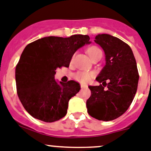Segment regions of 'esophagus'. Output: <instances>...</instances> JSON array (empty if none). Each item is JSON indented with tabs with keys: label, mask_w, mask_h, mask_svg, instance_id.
<instances>
[{
	"label": "esophagus",
	"mask_w": 151,
	"mask_h": 151,
	"mask_svg": "<svg viewBox=\"0 0 151 151\" xmlns=\"http://www.w3.org/2000/svg\"><path fill=\"white\" fill-rule=\"evenodd\" d=\"M81 88H86L88 86L87 85H86V84H83V83H81Z\"/></svg>",
	"instance_id": "1"
}]
</instances>
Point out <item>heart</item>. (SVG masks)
<instances>
[{
  "instance_id": "1",
  "label": "heart",
  "mask_w": 151,
  "mask_h": 151,
  "mask_svg": "<svg viewBox=\"0 0 151 151\" xmlns=\"http://www.w3.org/2000/svg\"><path fill=\"white\" fill-rule=\"evenodd\" d=\"M101 50H99L98 47H90L86 50V52L89 55V56L92 57L96 53V52H99ZM92 77V73L90 71H85V70H80V71H77V73L74 74V77L76 81H79V82L81 83H86L89 81L91 79V77Z\"/></svg>"
}]
</instances>
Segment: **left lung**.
I'll return each mask as SVG.
<instances>
[{"instance_id":"1","label":"left lung","mask_w":151,"mask_h":151,"mask_svg":"<svg viewBox=\"0 0 151 151\" xmlns=\"http://www.w3.org/2000/svg\"><path fill=\"white\" fill-rule=\"evenodd\" d=\"M95 42L104 50L106 62L96 78L101 84L89 86L87 112L99 120L111 121L123 115L132 104L139 75L128 44L108 34L96 35Z\"/></svg>"}]
</instances>
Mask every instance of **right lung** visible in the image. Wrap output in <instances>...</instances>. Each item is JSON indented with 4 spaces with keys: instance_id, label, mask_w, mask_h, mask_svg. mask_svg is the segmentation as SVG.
Returning <instances> with one entry per match:
<instances>
[{
    "instance_id": "obj_1",
    "label": "right lung",
    "mask_w": 151,
    "mask_h": 151,
    "mask_svg": "<svg viewBox=\"0 0 151 151\" xmlns=\"http://www.w3.org/2000/svg\"><path fill=\"white\" fill-rule=\"evenodd\" d=\"M89 39L82 35L45 37L25 47L16 67V83L19 99L30 115L46 123L65 116L69 100L81 86L74 81L57 82L55 70L69 67L74 52L90 43Z\"/></svg>"
}]
</instances>
